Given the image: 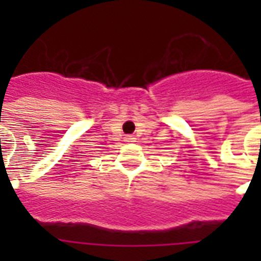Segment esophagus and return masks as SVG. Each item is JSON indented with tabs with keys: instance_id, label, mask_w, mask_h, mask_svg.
Wrapping results in <instances>:
<instances>
[{
	"instance_id": "obj_1",
	"label": "esophagus",
	"mask_w": 261,
	"mask_h": 261,
	"mask_svg": "<svg viewBox=\"0 0 261 261\" xmlns=\"http://www.w3.org/2000/svg\"><path fill=\"white\" fill-rule=\"evenodd\" d=\"M133 139H134V138H133L131 135H127V137H126V141H127V142H131Z\"/></svg>"
}]
</instances>
